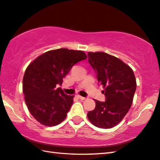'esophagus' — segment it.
<instances>
[{
	"mask_svg": "<svg viewBox=\"0 0 160 160\" xmlns=\"http://www.w3.org/2000/svg\"><path fill=\"white\" fill-rule=\"evenodd\" d=\"M77 96H78V98H80V100H85V98H84V97H82V96H80V95H78Z\"/></svg>",
	"mask_w": 160,
	"mask_h": 160,
	"instance_id": "34e87169",
	"label": "esophagus"
}]
</instances>
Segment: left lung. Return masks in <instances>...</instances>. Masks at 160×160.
I'll return each instance as SVG.
<instances>
[{
    "mask_svg": "<svg viewBox=\"0 0 160 160\" xmlns=\"http://www.w3.org/2000/svg\"><path fill=\"white\" fill-rule=\"evenodd\" d=\"M88 61L95 71L105 101L95 100L96 107L87 113L95 126L108 129L117 126L132 105L137 88L133 71L121 59L102 52H88Z\"/></svg>",
    "mask_w": 160,
    "mask_h": 160,
    "instance_id": "left-lung-1",
    "label": "left lung"
}]
</instances>
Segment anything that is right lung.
I'll return each instance as SVG.
<instances>
[{
	"label": "right lung",
	"instance_id": "add662e5",
	"mask_svg": "<svg viewBox=\"0 0 160 160\" xmlns=\"http://www.w3.org/2000/svg\"><path fill=\"white\" fill-rule=\"evenodd\" d=\"M87 58L83 51L59 48L43 53L28 66L23 79L25 101L41 124L54 126L67 117L74 96L66 94L56 85H61L75 64Z\"/></svg>",
	"mask_w": 160,
	"mask_h": 160
}]
</instances>
